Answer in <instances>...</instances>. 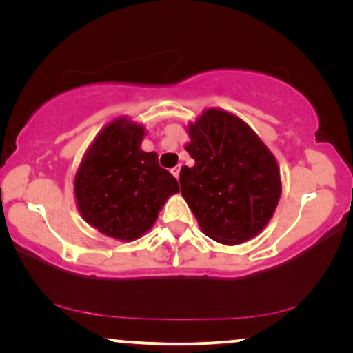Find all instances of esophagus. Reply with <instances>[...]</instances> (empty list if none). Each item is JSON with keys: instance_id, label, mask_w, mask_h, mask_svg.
I'll use <instances>...</instances> for the list:
<instances>
[{"instance_id": "34e87169", "label": "esophagus", "mask_w": 353, "mask_h": 353, "mask_svg": "<svg viewBox=\"0 0 353 353\" xmlns=\"http://www.w3.org/2000/svg\"><path fill=\"white\" fill-rule=\"evenodd\" d=\"M171 172H172V176H174L176 179H179V174H181V166H176V168H172Z\"/></svg>"}]
</instances>
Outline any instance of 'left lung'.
<instances>
[{
    "label": "left lung",
    "mask_w": 353,
    "mask_h": 353,
    "mask_svg": "<svg viewBox=\"0 0 353 353\" xmlns=\"http://www.w3.org/2000/svg\"><path fill=\"white\" fill-rule=\"evenodd\" d=\"M185 149L194 166L181 170V193L212 240L234 246L270 223L282 193L276 157L241 118L207 109L188 124Z\"/></svg>",
    "instance_id": "left-lung-1"
}]
</instances>
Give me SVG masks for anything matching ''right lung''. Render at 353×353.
Instances as JSON below:
<instances>
[{"mask_svg":"<svg viewBox=\"0 0 353 353\" xmlns=\"http://www.w3.org/2000/svg\"><path fill=\"white\" fill-rule=\"evenodd\" d=\"M145 128L126 117L101 130L74 177L82 218L101 234L134 241L151 229L179 183L159 165L155 152L141 151Z\"/></svg>","mask_w":353,"mask_h":353,"instance_id":"right-lung-1","label":"right lung"}]
</instances>
